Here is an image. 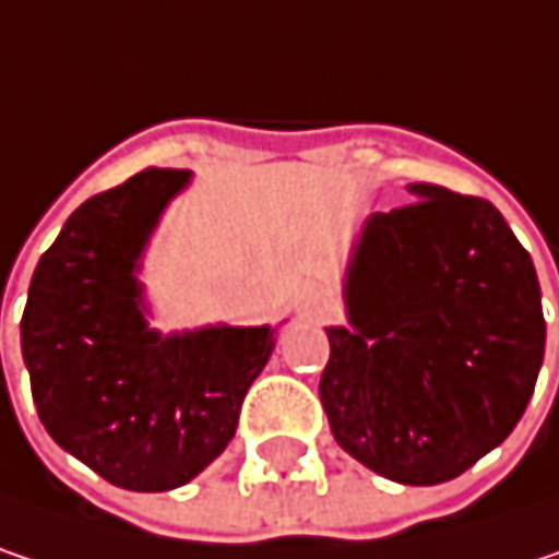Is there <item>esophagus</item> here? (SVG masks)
Returning <instances> with one entry per match:
<instances>
[{
  "label": "esophagus",
  "instance_id": "34e87169",
  "mask_svg": "<svg viewBox=\"0 0 559 559\" xmlns=\"http://www.w3.org/2000/svg\"><path fill=\"white\" fill-rule=\"evenodd\" d=\"M299 311L301 314H308V318H324L328 311H331V299L321 293V289H305L299 299Z\"/></svg>",
  "mask_w": 559,
  "mask_h": 559
}]
</instances>
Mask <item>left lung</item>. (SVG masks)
I'll list each match as a JSON object with an SVG mask.
<instances>
[{
    "instance_id": "obj_1",
    "label": "left lung",
    "mask_w": 559,
    "mask_h": 559,
    "mask_svg": "<svg viewBox=\"0 0 559 559\" xmlns=\"http://www.w3.org/2000/svg\"><path fill=\"white\" fill-rule=\"evenodd\" d=\"M369 216L346 270L349 328H328L321 404L343 452L432 487L493 452L522 419L544 314L532 254L490 200L407 183Z\"/></svg>"
}]
</instances>
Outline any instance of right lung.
I'll return each instance as SVG.
<instances>
[{
	"label": "right lung",
	"mask_w": 559,
	"mask_h": 559,
	"mask_svg": "<svg viewBox=\"0 0 559 559\" xmlns=\"http://www.w3.org/2000/svg\"><path fill=\"white\" fill-rule=\"evenodd\" d=\"M190 171L148 168L85 200L44 251L21 318L37 417L114 487L162 493L193 480L235 436L276 331L145 324L140 258Z\"/></svg>",
	"instance_id": "obj_1"
}]
</instances>
